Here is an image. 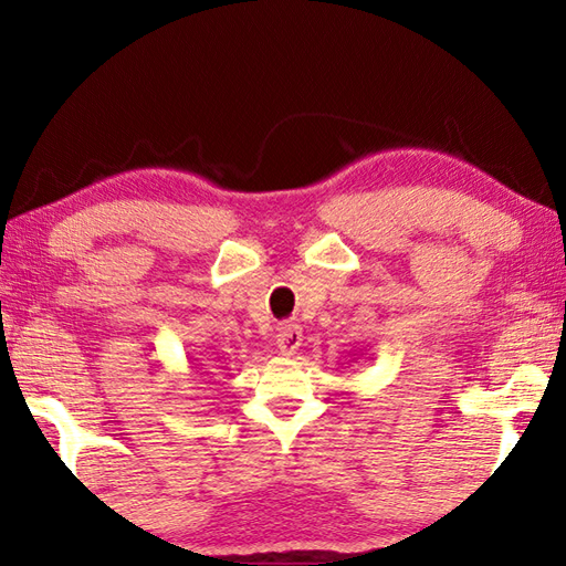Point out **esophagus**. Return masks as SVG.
<instances>
[{"mask_svg": "<svg viewBox=\"0 0 566 566\" xmlns=\"http://www.w3.org/2000/svg\"><path fill=\"white\" fill-rule=\"evenodd\" d=\"M302 340H304V331L296 326V323H284V326L280 328V333H276V347H280L282 355H294L298 347H302Z\"/></svg>", "mask_w": 566, "mask_h": 566, "instance_id": "1", "label": "esophagus"}]
</instances>
